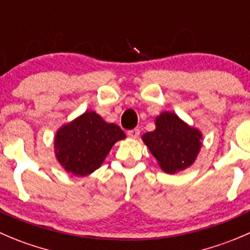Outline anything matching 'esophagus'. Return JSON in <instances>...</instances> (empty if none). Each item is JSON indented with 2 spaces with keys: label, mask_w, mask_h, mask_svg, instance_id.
I'll list each match as a JSON object with an SVG mask.
<instances>
[{
  "label": "esophagus",
  "mask_w": 250,
  "mask_h": 250,
  "mask_svg": "<svg viewBox=\"0 0 250 250\" xmlns=\"http://www.w3.org/2000/svg\"><path fill=\"white\" fill-rule=\"evenodd\" d=\"M139 134H140V130L137 129V128H135V129H132V130H129V132H128V137L132 138V139H137V138L139 137Z\"/></svg>",
  "instance_id": "1"
}]
</instances>
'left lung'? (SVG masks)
I'll return each instance as SVG.
<instances>
[{
	"label": "left lung",
	"mask_w": 250,
	"mask_h": 250,
	"mask_svg": "<svg viewBox=\"0 0 250 250\" xmlns=\"http://www.w3.org/2000/svg\"><path fill=\"white\" fill-rule=\"evenodd\" d=\"M142 140L166 173H176L192 166L203 146V133L174 112L164 111L155 118V129Z\"/></svg>",
	"instance_id": "obj_1"
}]
</instances>
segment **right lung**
Wrapping results in <instances>:
<instances>
[{
    "label": "right lung",
    "mask_w": 250,
    "mask_h": 250,
    "mask_svg": "<svg viewBox=\"0 0 250 250\" xmlns=\"http://www.w3.org/2000/svg\"><path fill=\"white\" fill-rule=\"evenodd\" d=\"M125 138L117 125L106 122L95 111H85L58 128L53 138L55 156L68 173L88 176L104 164L113 145Z\"/></svg>",
    "instance_id": "1"
}]
</instances>
